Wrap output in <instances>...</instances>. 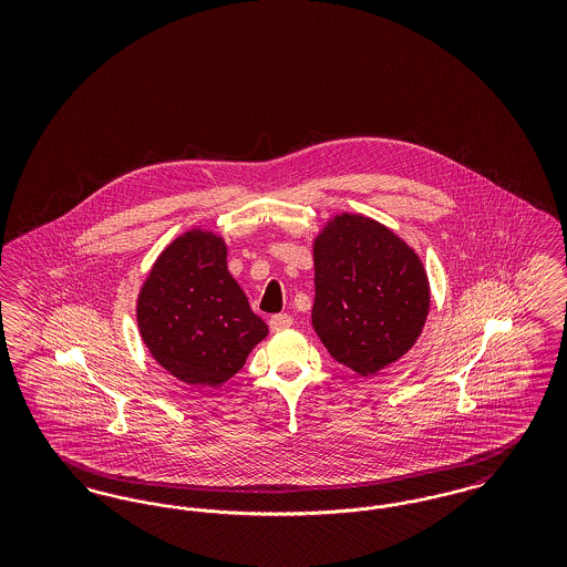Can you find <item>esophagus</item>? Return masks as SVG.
Returning <instances> with one entry per match:
<instances>
[{
  "label": "esophagus",
  "instance_id": "34e87169",
  "mask_svg": "<svg viewBox=\"0 0 567 567\" xmlns=\"http://www.w3.org/2000/svg\"><path fill=\"white\" fill-rule=\"evenodd\" d=\"M291 324H293L291 315H274L270 319L271 331H282V329H289Z\"/></svg>",
  "mask_w": 567,
  "mask_h": 567
}]
</instances>
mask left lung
Instances as JSON below:
<instances>
[{"instance_id": "left-lung-1", "label": "left lung", "mask_w": 567, "mask_h": 567, "mask_svg": "<svg viewBox=\"0 0 567 567\" xmlns=\"http://www.w3.org/2000/svg\"><path fill=\"white\" fill-rule=\"evenodd\" d=\"M312 327L329 354L372 377L414 347L430 315L421 257L363 215L331 216L312 243Z\"/></svg>"}]
</instances>
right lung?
Wrapping results in <instances>:
<instances>
[{"label": "right lung", "mask_w": 567, "mask_h": 567, "mask_svg": "<svg viewBox=\"0 0 567 567\" xmlns=\"http://www.w3.org/2000/svg\"><path fill=\"white\" fill-rule=\"evenodd\" d=\"M137 329L153 359L190 386H220L266 336L227 270V244L193 227L167 244L137 293Z\"/></svg>", "instance_id": "1"}]
</instances>
